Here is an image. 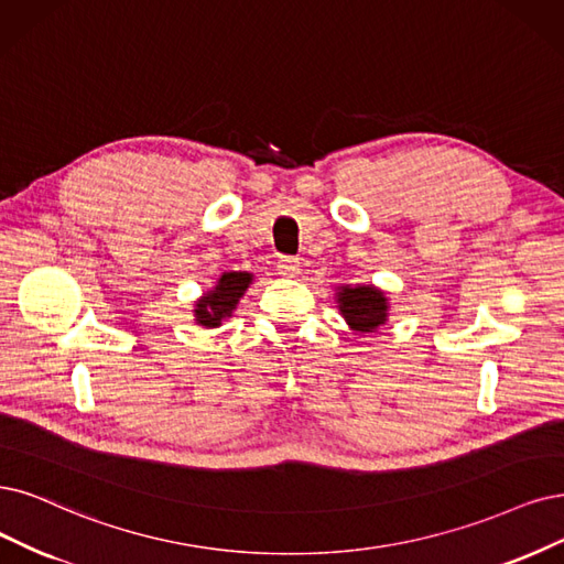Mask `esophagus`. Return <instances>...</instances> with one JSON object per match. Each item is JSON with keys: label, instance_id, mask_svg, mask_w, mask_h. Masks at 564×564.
Masks as SVG:
<instances>
[{"label": "esophagus", "instance_id": "34e87169", "mask_svg": "<svg viewBox=\"0 0 564 564\" xmlns=\"http://www.w3.org/2000/svg\"><path fill=\"white\" fill-rule=\"evenodd\" d=\"M276 269H279L281 276H295V274H300V260L285 256L276 262Z\"/></svg>", "mask_w": 564, "mask_h": 564}]
</instances>
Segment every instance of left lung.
Listing matches in <instances>:
<instances>
[{
	"label": "left lung",
	"instance_id": "obj_1",
	"mask_svg": "<svg viewBox=\"0 0 564 564\" xmlns=\"http://www.w3.org/2000/svg\"><path fill=\"white\" fill-rule=\"evenodd\" d=\"M337 304L348 327L360 335L377 332L388 321V297L383 290L373 285H339Z\"/></svg>",
	"mask_w": 564,
	"mask_h": 564
}]
</instances>
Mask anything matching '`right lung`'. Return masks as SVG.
<instances>
[{"label":"right lung","instance_id":"1","mask_svg":"<svg viewBox=\"0 0 564 564\" xmlns=\"http://www.w3.org/2000/svg\"><path fill=\"white\" fill-rule=\"evenodd\" d=\"M253 283V274L248 271H225L218 283L195 302V321L204 327H220L225 318L232 316L246 288Z\"/></svg>","mask_w":564,"mask_h":564}]
</instances>
